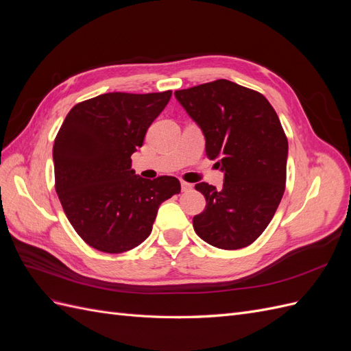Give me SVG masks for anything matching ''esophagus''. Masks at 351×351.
<instances>
[{
    "instance_id": "obj_1",
    "label": "esophagus",
    "mask_w": 351,
    "mask_h": 351,
    "mask_svg": "<svg viewBox=\"0 0 351 351\" xmlns=\"http://www.w3.org/2000/svg\"><path fill=\"white\" fill-rule=\"evenodd\" d=\"M192 189H193V186L190 184V183H187V182H184V180H183V182H182V190H183V192H189V190H192Z\"/></svg>"
}]
</instances>
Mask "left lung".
I'll use <instances>...</instances> for the list:
<instances>
[{
	"label": "left lung",
	"instance_id": "obj_1",
	"mask_svg": "<svg viewBox=\"0 0 351 351\" xmlns=\"http://www.w3.org/2000/svg\"><path fill=\"white\" fill-rule=\"evenodd\" d=\"M206 139V156L218 159L224 184L197 183L204 212L193 218L196 234L210 246L243 249L275 215L285 190L289 141L262 93L226 79L174 92Z\"/></svg>",
	"mask_w": 351,
	"mask_h": 351
}]
</instances>
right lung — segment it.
<instances>
[{
  "label": "right lung",
  "instance_id": "obj_1",
  "mask_svg": "<svg viewBox=\"0 0 351 351\" xmlns=\"http://www.w3.org/2000/svg\"><path fill=\"white\" fill-rule=\"evenodd\" d=\"M171 93H104L74 105L62 121L52 149L56 192L90 247L123 253L139 246L159 205L180 193L176 177L134 176L130 158Z\"/></svg>",
  "mask_w": 351,
  "mask_h": 351
}]
</instances>
